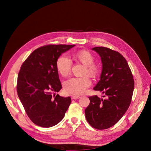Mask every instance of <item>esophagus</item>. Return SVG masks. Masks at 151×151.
I'll return each mask as SVG.
<instances>
[{
    "mask_svg": "<svg viewBox=\"0 0 151 151\" xmlns=\"http://www.w3.org/2000/svg\"><path fill=\"white\" fill-rule=\"evenodd\" d=\"M79 98H80V96H72L71 97L72 99H79Z\"/></svg>",
    "mask_w": 151,
    "mask_h": 151,
    "instance_id": "34e87169",
    "label": "esophagus"
}]
</instances>
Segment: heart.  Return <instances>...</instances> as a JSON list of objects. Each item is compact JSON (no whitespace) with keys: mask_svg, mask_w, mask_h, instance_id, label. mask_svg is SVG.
Masks as SVG:
<instances>
[{"mask_svg":"<svg viewBox=\"0 0 151 151\" xmlns=\"http://www.w3.org/2000/svg\"><path fill=\"white\" fill-rule=\"evenodd\" d=\"M75 59L86 65L85 74L96 77L99 73L98 65L94 64V57L93 54L86 50H81L75 55ZM72 65L71 59L66 55H62L57 60V71L63 77H66L70 73ZM91 82L88 76L81 77H74L67 80L63 84L65 92L70 95H81L84 94Z\"/></svg>","mask_w":151,"mask_h":151,"instance_id":"1","label":"heart"}]
</instances>
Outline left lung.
<instances>
[{
    "label": "left lung",
    "instance_id": "obj_1",
    "mask_svg": "<svg viewBox=\"0 0 151 151\" xmlns=\"http://www.w3.org/2000/svg\"><path fill=\"white\" fill-rule=\"evenodd\" d=\"M92 50L101 57L102 72L94 88L104 94L105 99L89 97L85 109L86 120L94 129H107L115 125L129 108L134 89V80L126 59L119 52L98 47Z\"/></svg>",
    "mask_w": 151,
    "mask_h": 151
}]
</instances>
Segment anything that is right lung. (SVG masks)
<instances>
[{
  "label": "right lung",
  "instance_id": "1",
  "mask_svg": "<svg viewBox=\"0 0 151 151\" xmlns=\"http://www.w3.org/2000/svg\"><path fill=\"white\" fill-rule=\"evenodd\" d=\"M75 45H48L32 52L17 76V93L29 119L42 127L57 125L65 116L70 97L55 95L62 89L56 63L62 53Z\"/></svg>",
  "mask_w": 151,
  "mask_h": 151
}]
</instances>
